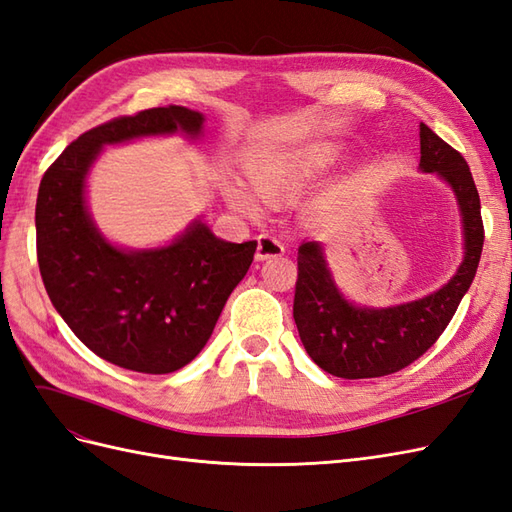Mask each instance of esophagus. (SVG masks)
Listing matches in <instances>:
<instances>
[{
    "instance_id": "1",
    "label": "esophagus",
    "mask_w": 512,
    "mask_h": 512,
    "mask_svg": "<svg viewBox=\"0 0 512 512\" xmlns=\"http://www.w3.org/2000/svg\"><path fill=\"white\" fill-rule=\"evenodd\" d=\"M284 252H286V247L277 237H273V235H260L258 237V247H256V258L258 260L282 256Z\"/></svg>"
}]
</instances>
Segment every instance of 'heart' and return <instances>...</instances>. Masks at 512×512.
Here are the masks:
<instances>
[{"mask_svg":"<svg viewBox=\"0 0 512 512\" xmlns=\"http://www.w3.org/2000/svg\"><path fill=\"white\" fill-rule=\"evenodd\" d=\"M314 168L316 160L301 156V153H267V156H260L250 162L247 173H250L254 190L262 198L273 200L297 188L303 179L314 173ZM230 198L239 209L247 213L254 211L252 198L241 190H230Z\"/></svg>","mask_w":512,"mask_h":512,"instance_id":"1","label":"heart"}]
</instances>
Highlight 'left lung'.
Instances as JSON below:
<instances>
[{
	"mask_svg": "<svg viewBox=\"0 0 512 512\" xmlns=\"http://www.w3.org/2000/svg\"><path fill=\"white\" fill-rule=\"evenodd\" d=\"M421 168L451 183L466 232L461 267L438 292L386 309L354 307L337 292L322 247L312 241L299 247L292 316L307 354L331 376L380 378L414 363L438 342L474 280L485 241L478 190L461 153L425 123H421Z\"/></svg>",
	"mask_w": 512,
	"mask_h": 512,
	"instance_id": "8db88e82",
	"label": "left lung"
}]
</instances>
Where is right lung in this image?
<instances>
[{
  "instance_id": "add662e5",
  "label": "right lung",
  "mask_w": 512,
  "mask_h": 512,
  "mask_svg": "<svg viewBox=\"0 0 512 512\" xmlns=\"http://www.w3.org/2000/svg\"><path fill=\"white\" fill-rule=\"evenodd\" d=\"M200 126L185 106L115 117L72 141L40 181L36 252L51 303L91 352L141 374H170L205 348L258 243L222 241L196 222L162 250L121 252L89 220L85 175L106 143Z\"/></svg>"
}]
</instances>
